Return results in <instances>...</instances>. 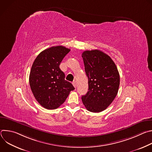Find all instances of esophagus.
<instances>
[{
  "mask_svg": "<svg viewBox=\"0 0 152 152\" xmlns=\"http://www.w3.org/2000/svg\"><path fill=\"white\" fill-rule=\"evenodd\" d=\"M72 83H73V86H74V87H75V88H76V86H77V85H76V82H75V81H74Z\"/></svg>",
  "mask_w": 152,
  "mask_h": 152,
  "instance_id": "1",
  "label": "esophagus"
}]
</instances>
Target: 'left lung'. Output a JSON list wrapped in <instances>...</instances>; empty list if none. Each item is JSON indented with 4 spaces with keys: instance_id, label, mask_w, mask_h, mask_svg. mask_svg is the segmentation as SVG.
<instances>
[{
    "instance_id": "1",
    "label": "left lung",
    "mask_w": 152,
    "mask_h": 152,
    "mask_svg": "<svg viewBox=\"0 0 152 152\" xmlns=\"http://www.w3.org/2000/svg\"><path fill=\"white\" fill-rule=\"evenodd\" d=\"M82 57L88 79V91L82 96V101L88 111L100 113L111 104L118 93L119 73L110 56L100 50L84 51Z\"/></svg>"
}]
</instances>
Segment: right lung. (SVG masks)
Returning a JSON list of instances; mask_svg holds the SVG:
<instances>
[{"mask_svg": "<svg viewBox=\"0 0 152 152\" xmlns=\"http://www.w3.org/2000/svg\"><path fill=\"white\" fill-rule=\"evenodd\" d=\"M70 49L62 46L42 51L35 58L29 75V84L37 102L48 110L59 107L67 98L73 85L65 80L59 68L63 58Z\"/></svg>", "mask_w": 152, "mask_h": 152, "instance_id": "right-lung-1", "label": "right lung"}]
</instances>
